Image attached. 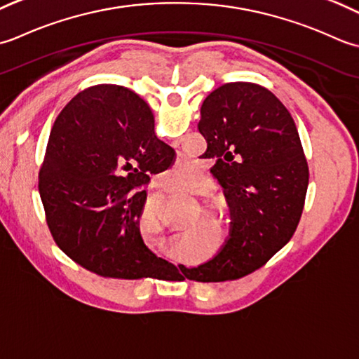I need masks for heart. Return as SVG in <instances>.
<instances>
[{
	"label": "heart",
	"instance_id": "heart-1",
	"mask_svg": "<svg viewBox=\"0 0 359 359\" xmlns=\"http://www.w3.org/2000/svg\"><path fill=\"white\" fill-rule=\"evenodd\" d=\"M173 177L177 178V180H181L182 178V173L180 172V170H175V173H173Z\"/></svg>",
	"mask_w": 359,
	"mask_h": 359
}]
</instances>
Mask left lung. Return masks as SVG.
Instances as JSON below:
<instances>
[{"label":"left lung","instance_id":"obj_1","mask_svg":"<svg viewBox=\"0 0 359 359\" xmlns=\"http://www.w3.org/2000/svg\"><path fill=\"white\" fill-rule=\"evenodd\" d=\"M200 133L210 173L223 187L231 214L229 237L214 257L186 268L198 282L240 279L287 245L301 220L309 165L291 114L257 83H224L201 105Z\"/></svg>","mask_w":359,"mask_h":359}]
</instances>
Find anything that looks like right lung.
Returning a JSON list of instances; mask_svg holds the SVG:
<instances>
[{"mask_svg": "<svg viewBox=\"0 0 359 359\" xmlns=\"http://www.w3.org/2000/svg\"><path fill=\"white\" fill-rule=\"evenodd\" d=\"M175 150L155 136L145 100L119 85L79 93L50 130L39 190L58 248L90 271L116 279L180 276L139 229L150 173L169 169ZM182 268V265H178Z\"/></svg>", "mask_w": 359, "mask_h": 359, "instance_id": "add662e5", "label": "right lung"}]
</instances>
